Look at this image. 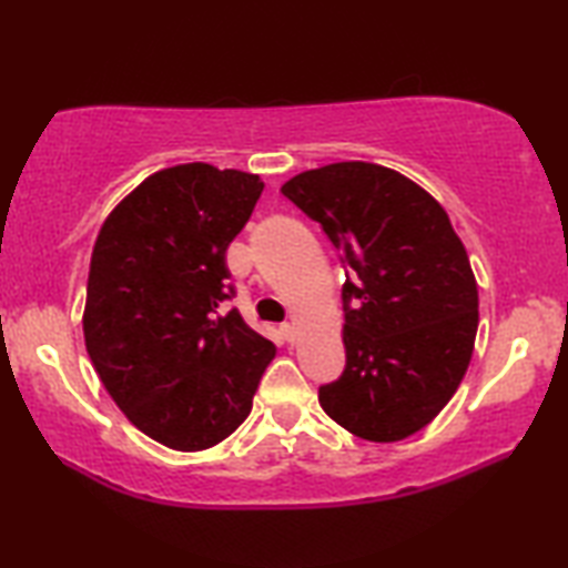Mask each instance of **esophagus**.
<instances>
[{"instance_id":"1","label":"esophagus","mask_w":568,"mask_h":568,"mask_svg":"<svg viewBox=\"0 0 568 568\" xmlns=\"http://www.w3.org/2000/svg\"><path fill=\"white\" fill-rule=\"evenodd\" d=\"M281 333H283V338H285L287 343H295V341H297V331H295L293 323H283V325H281Z\"/></svg>"}]
</instances>
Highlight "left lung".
Here are the masks:
<instances>
[{"mask_svg": "<svg viewBox=\"0 0 568 568\" xmlns=\"http://www.w3.org/2000/svg\"><path fill=\"white\" fill-rule=\"evenodd\" d=\"M281 192L321 223L348 275L345 371L321 386L323 410L373 444L413 436L454 398L478 331L476 277L446 210L358 160L305 170Z\"/></svg>", "mask_w": 568, "mask_h": 568, "instance_id": "left-lung-1", "label": "left lung"}]
</instances>
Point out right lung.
Wrapping results in <instances>:
<instances>
[{
    "label": "right lung",
    "mask_w": 568,
    "mask_h": 568,
    "mask_svg": "<svg viewBox=\"0 0 568 568\" xmlns=\"http://www.w3.org/2000/svg\"><path fill=\"white\" fill-rule=\"evenodd\" d=\"M263 180L187 162L142 180L94 240L82 328L102 386L134 428L205 450L247 418L275 345L240 313L225 250Z\"/></svg>",
    "instance_id": "obj_1"
}]
</instances>
